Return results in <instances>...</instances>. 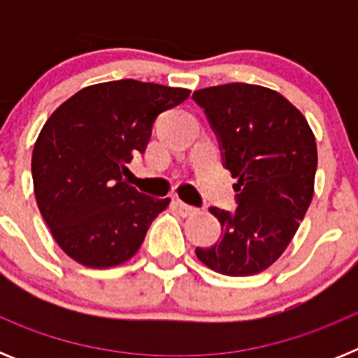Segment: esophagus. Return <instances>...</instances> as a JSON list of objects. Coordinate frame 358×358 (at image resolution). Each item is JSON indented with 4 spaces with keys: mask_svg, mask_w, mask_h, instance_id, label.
Instances as JSON below:
<instances>
[{
    "mask_svg": "<svg viewBox=\"0 0 358 358\" xmlns=\"http://www.w3.org/2000/svg\"><path fill=\"white\" fill-rule=\"evenodd\" d=\"M176 208H177V211H179V213L182 215V217H189V215H194L195 211H197V208L189 206V204H186V202L179 201V199H177V201H176Z\"/></svg>",
    "mask_w": 358,
    "mask_h": 358,
    "instance_id": "1",
    "label": "esophagus"
}]
</instances>
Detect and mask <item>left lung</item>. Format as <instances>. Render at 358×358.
<instances>
[{
    "instance_id": "8db88e82",
    "label": "left lung",
    "mask_w": 358,
    "mask_h": 358,
    "mask_svg": "<svg viewBox=\"0 0 358 358\" xmlns=\"http://www.w3.org/2000/svg\"><path fill=\"white\" fill-rule=\"evenodd\" d=\"M236 179L235 213L210 208L222 226L211 248L195 255L226 276H252L283 255L305 218L317 170V147L305 116L262 85H213L194 93Z\"/></svg>"
}]
</instances>
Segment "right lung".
Segmentation results:
<instances>
[{"label": "right lung", "mask_w": 358, "mask_h": 358, "mask_svg": "<svg viewBox=\"0 0 358 358\" xmlns=\"http://www.w3.org/2000/svg\"><path fill=\"white\" fill-rule=\"evenodd\" d=\"M188 90L132 78L84 87L44 123L31 154L34 192L59 248L78 264L109 268L131 260L170 199L123 181L164 110Z\"/></svg>", "instance_id": "add662e5"}]
</instances>
